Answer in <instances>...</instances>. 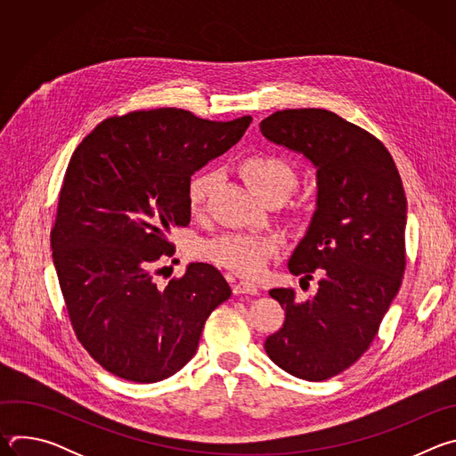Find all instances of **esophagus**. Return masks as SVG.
Listing matches in <instances>:
<instances>
[{"label":"esophagus","mask_w":456,"mask_h":456,"mask_svg":"<svg viewBox=\"0 0 456 456\" xmlns=\"http://www.w3.org/2000/svg\"><path fill=\"white\" fill-rule=\"evenodd\" d=\"M232 292L234 294H250V296H256L259 290L254 283L250 281H238L234 287H232Z\"/></svg>","instance_id":"1"}]
</instances>
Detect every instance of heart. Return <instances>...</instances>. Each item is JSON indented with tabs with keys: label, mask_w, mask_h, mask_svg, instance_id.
<instances>
[{
	"label": "heart",
	"mask_w": 456,
	"mask_h": 456,
	"mask_svg": "<svg viewBox=\"0 0 456 456\" xmlns=\"http://www.w3.org/2000/svg\"><path fill=\"white\" fill-rule=\"evenodd\" d=\"M240 173L247 185L262 200L278 197L285 199L296 185L292 166L273 153H256L241 160ZM211 187V175L199 173L187 183V209L191 215H200ZM281 248V240L276 236H262L250 232H227L206 241L200 250L209 262L222 265L240 276L256 278L267 267L269 259Z\"/></svg>",
	"instance_id": "obj_1"
}]
</instances>
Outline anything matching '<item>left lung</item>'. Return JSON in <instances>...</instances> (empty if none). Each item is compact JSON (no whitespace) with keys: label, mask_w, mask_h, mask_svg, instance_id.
I'll list each match as a JSON object with an SVG mask.
<instances>
[{"label":"left lung","mask_w":456,"mask_h":456,"mask_svg":"<svg viewBox=\"0 0 456 456\" xmlns=\"http://www.w3.org/2000/svg\"><path fill=\"white\" fill-rule=\"evenodd\" d=\"M265 139L303 153L317 169V200L289 271L317 278V294H269L285 310L267 355L305 380L330 379L371 345L406 269V194L397 166L366 129L334 111L283 110L259 122Z\"/></svg>","instance_id":"8db88e82"}]
</instances>
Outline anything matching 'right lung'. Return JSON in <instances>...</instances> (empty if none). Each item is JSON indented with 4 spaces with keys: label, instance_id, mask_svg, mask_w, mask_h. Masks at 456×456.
<instances>
[{
    "label": "right lung",
    "instance_id": "right-lung-1",
    "mask_svg": "<svg viewBox=\"0 0 456 456\" xmlns=\"http://www.w3.org/2000/svg\"><path fill=\"white\" fill-rule=\"evenodd\" d=\"M252 117L227 122L157 108L102 120L74 151L50 231L72 329L110 373L157 382L197 354L211 312L231 297L209 264H191L166 287L155 265L185 227L191 175L232 148Z\"/></svg>",
    "mask_w": 456,
    "mask_h": 456
}]
</instances>
